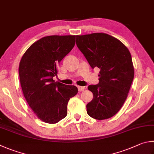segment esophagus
Masks as SVG:
<instances>
[{"instance_id": "esophagus-1", "label": "esophagus", "mask_w": 154, "mask_h": 154, "mask_svg": "<svg viewBox=\"0 0 154 154\" xmlns=\"http://www.w3.org/2000/svg\"><path fill=\"white\" fill-rule=\"evenodd\" d=\"M85 89V87H83V86H79L78 87V90L79 91H84Z\"/></svg>"}]
</instances>
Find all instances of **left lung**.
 <instances>
[{
  "instance_id": "1",
  "label": "left lung",
  "mask_w": 154,
  "mask_h": 154,
  "mask_svg": "<svg viewBox=\"0 0 154 154\" xmlns=\"http://www.w3.org/2000/svg\"><path fill=\"white\" fill-rule=\"evenodd\" d=\"M76 44L91 67L100 69L98 84L88 86L94 97L86 106L87 112L97 120L111 118L124 104L134 78L129 50L104 33L77 35Z\"/></svg>"
}]
</instances>
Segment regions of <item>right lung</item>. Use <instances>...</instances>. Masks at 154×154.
Wrapping results in <instances>:
<instances>
[{
	"label": "right lung",
	"instance_id": "add662e5",
	"mask_svg": "<svg viewBox=\"0 0 154 154\" xmlns=\"http://www.w3.org/2000/svg\"><path fill=\"white\" fill-rule=\"evenodd\" d=\"M76 35H49L36 41L22 57L19 75L23 96L38 118L55 124L67 114L69 100L77 94L75 85L53 80L58 66L75 44Z\"/></svg>",
	"mask_w": 154,
	"mask_h": 154
}]
</instances>
